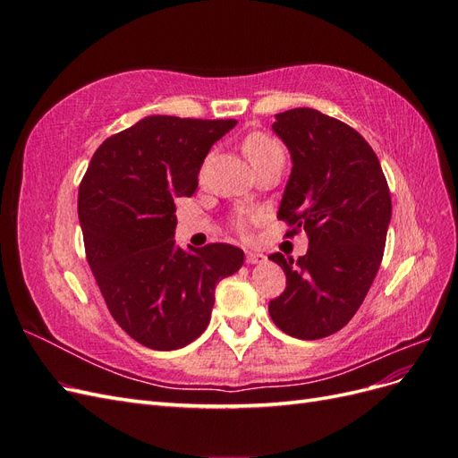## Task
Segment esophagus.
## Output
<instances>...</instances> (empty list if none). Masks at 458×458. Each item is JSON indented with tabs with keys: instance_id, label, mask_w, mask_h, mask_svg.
<instances>
[{
	"instance_id": "34e87169",
	"label": "esophagus",
	"mask_w": 458,
	"mask_h": 458,
	"mask_svg": "<svg viewBox=\"0 0 458 458\" xmlns=\"http://www.w3.org/2000/svg\"><path fill=\"white\" fill-rule=\"evenodd\" d=\"M266 261V256L259 254V252H246V263H250V266H254V263H261Z\"/></svg>"
}]
</instances>
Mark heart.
Here are the masks:
<instances>
[{
  "mask_svg": "<svg viewBox=\"0 0 458 458\" xmlns=\"http://www.w3.org/2000/svg\"><path fill=\"white\" fill-rule=\"evenodd\" d=\"M242 150L246 158L250 160V164L259 165L263 162H267L275 157H283V148L281 145L276 143L273 137H269L267 133H261V131H254L250 135H246V140L242 143ZM237 227L242 231L244 229V221L237 219Z\"/></svg>",
  "mask_w": 458,
  "mask_h": 458,
  "instance_id": "b5f03b06",
  "label": "heart"
}]
</instances>
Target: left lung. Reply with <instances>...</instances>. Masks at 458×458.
I'll use <instances>...</instances> for the list:
<instances>
[{
    "label": "left lung",
    "mask_w": 458,
    "mask_h": 458,
    "mask_svg": "<svg viewBox=\"0 0 458 458\" xmlns=\"http://www.w3.org/2000/svg\"><path fill=\"white\" fill-rule=\"evenodd\" d=\"M273 131L293 158L276 217L308 233L296 261L271 254L286 273L284 293L269 301L288 336L335 335L361 306L384 256L392 197L378 157L348 123L315 108L275 114Z\"/></svg>",
    "instance_id": "1"
}]
</instances>
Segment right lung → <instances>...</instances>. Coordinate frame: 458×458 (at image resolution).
<instances>
[{
    "label": "right lung",
    "mask_w": 458,
    "mask_h": 458,
    "mask_svg": "<svg viewBox=\"0 0 458 458\" xmlns=\"http://www.w3.org/2000/svg\"><path fill=\"white\" fill-rule=\"evenodd\" d=\"M237 120L147 116L95 150L78 192L86 256L114 321L145 348L170 352L210 323L216 284L237 273L231 244L175 246V200L191 197L212 145Z\"/></svg>",
    "instance_id": "1"
}]
</instances>
